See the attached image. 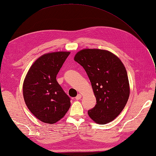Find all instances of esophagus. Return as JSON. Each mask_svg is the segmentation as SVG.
Here are the masks:
<instances>
[{
	"label": "esophagus",
	"instance_id": "34e87169",
	"mask_svg": "<svg viewBox=\"0 0 156 156\" xmlns=\"http://www.w3.org/2000/svg\"><path fill=\"white\" fill-rule=\"evenodd\" d=\"M81 98V94H78L77 96L75 97V99H76V100H79Z\"/></svg>",
	"mask_w": 156,
	"mask_h": 156
}]
</instances>
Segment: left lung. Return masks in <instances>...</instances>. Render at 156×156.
<instances>
[{"mask_svg":"<svg viewBox=\"0 0 156 156\" xmlns=\"http://www.w3.org/2000/svg\"><path fill=\"white\" fill-rule=\"evenodd\" d=\"M74 60L84 68L93 87L97 104L88 111L98 124L111 122L120 115L130 95L127 72L120 59L107 50L85 49Z\"/></svg>","mask_w":156,"mask_h":156,"instance_id":"1","label":"left lung"}]
</instances>
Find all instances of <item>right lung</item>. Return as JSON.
<instances>
[{
	"instance_id": "1",
	"label": "right lung",
	"mask_w": 156,
	"mask_h": 156,
	"mask_svg": "<svg viewBox=\"0 0 156 156\" xmlns=\"http://www.w3.org/2000/svg\"><path fill=\"white\" fill-rule=\"evenodd\" d=\"M68 51L43 55L30 68L23 84L24 99L27 107L41 122L54 124L66 115L70 98L56 80Z\"/></svg>"
}]
</instances>
